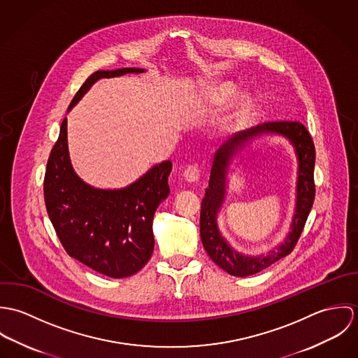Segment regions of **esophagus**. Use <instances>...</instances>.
I'll return each instance as SVG.
<instances>
[{
	"instance_id": "obj_1",
	"label": "esophagus",
	"mask_w": 358,
	"mask_h": 358,
	"mask_svg": "<svg viewBox=\"0 0 358 358\" xmlns=\"http://www.w3.org/2000/svg\"><path fill=\"white\" fill-rule=\"evenodd\" d=\"M183 176L185 179L189 182V183H193V182H197L200 179V169L197 165H189L185 172H183Z\"/></svg>"
}]
</instances>
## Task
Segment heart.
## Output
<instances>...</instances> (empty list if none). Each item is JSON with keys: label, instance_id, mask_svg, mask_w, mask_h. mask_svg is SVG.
<instances>
[{"label": "heart", "instance_id": "1", "mask_svg": "<svg viewBox=\"0 0 358 358\" xmlns=\"http://www.w3.org/2000/svg\"><path fill=\"white\" fill-rule=\"evenodd\" d=\"M234 94H236V88L231 84H226V83L224 84H217L212 90L213 99H215V102L217 103H224L226 101H229ZM245 104H247V98H241L240 106L244 107Z\"/></svg>", "mask_w": 358, "mask_h": 358}]
</instances>
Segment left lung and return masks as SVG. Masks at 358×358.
I'll return each instance as SVG.
<instances>
[{
    "mask_svg": "<svg viewBox=\"0 0 358 358\" xmlns=\"http://www.w3.org/2000/svg\"><path fill=\"white\" fill-rule=\"evenodd\" d=\"M262 133H278L285 136L296 148L299 155V183L297 206L292 225V231L286 241L267 256L248 257L237 253L222 237L217 229L215 216L224 199L225 175L229 159L239 151L245 141ZM314 162L315 150L313 139L306 127L299 121H268L247 131L236 134L226 142L213 157L210 178L200 213V234L206 254L224 271L236 277L252 275L284 256L289 255L306 224L307 216L314 203Z\"/></svg>",
    "mask_w": 358,
    "mask_h": 358,
    "instance_id": "1",
    "label": "left lung"
}]
</instances>
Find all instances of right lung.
<instances>
[{
	"label": "right lung",
	"instance_id": "right-lung-1",
	"mask_svg": "<svg viewBox=\"0 0 358 358\" xmlns=\"http://www.w3.org/2000/svg\"><path fill=\"white\" fill-rule=\"evenodd\" d=\"M143 71L135 67L95 71L81 85L69 110L98 80ZM171 169L172 162L164 161L124 189H95L71 166L64 118L47 162L44 199L66 252L111 278L138 273L153 254L154 212L169 194Z\"/></svg>",
	"mask_w": 358,
	"mask_h": 358
}]
</instances>
